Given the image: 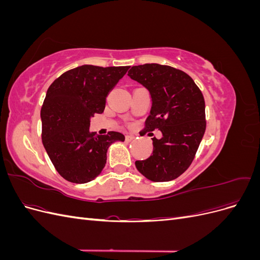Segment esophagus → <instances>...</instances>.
I'll return each instance as SVG.
<instances>
[{"mask_svg":"<svg viewBox=\"0 0 260 260\" xmlns=\"http://www.w3.org/2000/svg\"><path fill=\"white\" fill-rule=\"evenodd\" d=\"M133 140H135V136H132V135L125 136V141H127V142H131V141H133Z\"/></svg>","mask_w":260,"mask_h":260,"instance_id":"esophagus-1","label":"esophagus"}]
</instances>
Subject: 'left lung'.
<instances>
[{
    "mask_svg": "<svg viewBox=\"0 0 260 260\" xmlns=\"http://www.w3.org/2000/svg\"><path fill=\"white\" fill-rule=\"evenodd\" d=\"M128 76L143 84L152 96L142 136L156 129L162 133L161 139H152L153 154L137 160L136 167L154 182L174 180L190 167L205 133L203 93L187 74L167 65L133 66Z\"/></svg>",
    "mask_w": 260,
    "mask_h": 260,
    "instance_id": "obj_1",
    "label": "left lung"
}]
</instances>
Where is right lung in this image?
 I'll use <instances>...</instances> for the list:
<instances>
[{"label":"right lung","instance_id":"obj_1","mask_svg":"<svg viewBox=\"0 0 260 260\" xmlns=\"http://www.w3.org/2000/svg\"><path fill=\"white\" fill-rule=\"evenodd\" d=\"M130 66L83 65L50 85L41 107L42 143L58 174L73 183L95 179L106 164L107 148L124 141L120 132H91L90 118L105 109L106 96Z\"/></svg>","mask_w":260,"mask_h":260}]
</instances>
